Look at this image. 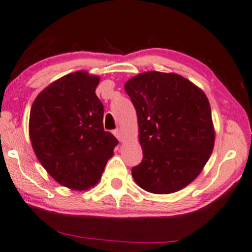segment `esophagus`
Masks as SVG:
<instances>
[{
	"instance_id": "1",
	"label": "esophagus",
	"mask_w": 252,
	"mask_h": 252,
	"mask_svg": "<svg viewBox=\"0 0 252 252\" xmlns=\"http://www.w3.org/2000/svg\"><path fill=\"white\" fill-rule=\"evenodd\" d=\"M113 134L115 135V137H117V139H118L119 141H123V134L121 132V130H119V129L114 130L113 131Z\"/></svg>"
}]
</instances>
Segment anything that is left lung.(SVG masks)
<instances>
[{
	"instance_id": "obj_1",
	"label": "left lung",
	"mask_w": 252,
	"mask_h": 252,
	"mask_svg": "<svg viewBox=\"0 0 252 252\" xmlns=\"http://www.w3.org/2000/svg\"><path fill=\"white\" fill-rule=\"evenodd\" d=\"M135 107L143 158L131 173L147 191L169 194L201 173L214 146L206 95L177 74L148 71L126 83Z\"/></svg>"
}]
</instances>
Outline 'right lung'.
Masks as SVG:
<instances>
[{"instance_id":"obj_1","label":"right lung","mask_w":252,"mask_h":252,"mask_svg":"<svg viewBox=\"0 0 252 252\" xmlns=\"http://www.w3.org/2000/svg\"><path fill=\"white\" fill-rule=\"evenodd\" d=\"M97 76L76 71L46 87L30 111L34 154L63 186L84 190L101 178L119 141L104 131V106L95 94Z\"/></svg>"}]
</instances>
